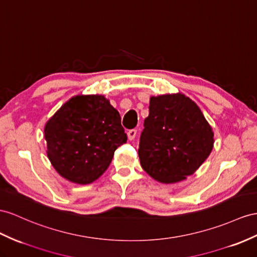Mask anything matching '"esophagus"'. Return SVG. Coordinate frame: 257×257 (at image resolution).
<instances>
[{"label": "esophagus", "instance_id": "34e87169", "mask_svg": "<svg viewBox=\"0 0 257 257\" xmlns=\"http://www.w3.org/2000/svg\"><path fill=\"white\" fill-rule=\"evenodd\" d=\"M137 136V130L133 129V130H129L127 133V137H128V140H134Z\"/></svg>", "mask_w": 257, "mask_h": 257}]
</instances>
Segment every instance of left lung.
Instances as JSON below:
<instances>
[{
	"label": "left lung",
	"mask_w": 257,
	"mask_h": 257,
	"mask_svg": "<svg viewBox=\"0 0 257 257\" xmlns=\"http://www.w3.org/2000/svg\"><path fill=\"white\" fill-rule=\"evenodd\" d=\"M213 147V129L191 98L182 93L150 97L138 154L153 179L166 185L187 179Z\"/></svg>",
	"instance_id": "8db88e82"
}]
</instances>
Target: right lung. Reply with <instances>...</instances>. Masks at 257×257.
<instances>
[{
  "instance_id": "right-lung-1",
  "label": "right lung",
  "mask_w": 257,
  "mask_h": 257,
  "mask_svg": "<svg viewBox=\"0 0 257 257\" xmlns=\"http://www.w3.org/2000/svg\"><path fill=\"white\" fill-rule=\"evenodd\" d=\"M44 138L52 166L77 185L100 178L127 142L119 113L101 94L69 98L45 123Z\"/></svg>"
}]
</instances>
